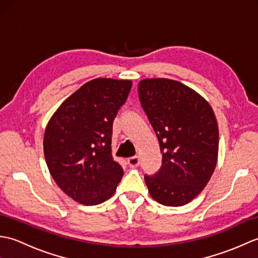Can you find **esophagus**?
<instances>
[{
	"label": "esophagus",
	"mask_w": 258,
	"mask_h": 258,
	"mask_svg": "<svg viewBox=\"0 0 258 258\" xmlns=\"http://www.w3.org/2000/svg\"><path fill=\"white\" fill-rule=\"evenodd\" d=\"M127 164L130 167H138L140 165V158L139 156H133L130 157L127 160Z\"/></svg>",
	"instance_id": "esophagus-1"
}]
</instances>
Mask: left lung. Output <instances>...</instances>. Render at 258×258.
<instances>
[{"label":"left lung","mask_w":258,"mask_h":258,"mask_svg":"<svg viewBox=\"0 0 258 258\" xmlns=\"http://www.w3.org/2000/svg\"><path fill=\"white\" fill-rule=\"evenodd\" d=\"M139 95L163 155L160 171L145 175L150 195L162 205L183 206L204 189L216 167L215 114L204 97L178 81L142 80Z\"/></svg>","instance_id":"obj_1"}]
</instances>
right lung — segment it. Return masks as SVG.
<instances>
[{"label": "right lung", "instance_id": "1", "mask_svg": "<svg viewBox=\"0 0 258 258\" xmlns=\"http://www.w3.org/2000/svg\"><path fill=\"white\" fill-rule=\"evenodd\" d=\"M132 81L94 79L69 96L46 125L43 147L53 179L84 205L105 202L116 190L123 168L112 156L113 120Z\"/></svg>", "mask_w": 258, "mask_h": 258}]
</instances>
